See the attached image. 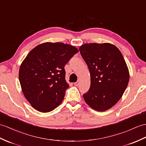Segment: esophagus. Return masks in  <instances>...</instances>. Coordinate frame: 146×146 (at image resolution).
<instances>
[{"label": "esophagus", "instance_id": "esophagus-1", "mask_svg": "<svg viewBox=\"0 0 146 146\" xmlns=\"http://www.w3.org/2000/svg\"><path fill=\"white\" fill-rule=\"evenodd\" d=\"M79 83H80V82H79V80H78V81L74 83V85H76V86H77V85H79Z\"/></svg>", "mask_w": 146, "mask_h": 146}]
</instances>
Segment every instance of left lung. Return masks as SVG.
<instances>
[{
  "label": "left lung",
  "instance_id": "obj_1",
  "mask_svg": "<svg viewBox=\"0 0 146 146\" xmlns=\"http://www.w3.org/2000/svg\"><path fill=\"white\" fill-rule=\"evenodd\" d=\"M79 51L90 74V87L83 95L87 104L98 111L114 106L127 86L129 73L119 49L112 44L85 43Z\"/></svg>",
  "mask_w": 146,
  "mask_h": 146
}]
</instances>
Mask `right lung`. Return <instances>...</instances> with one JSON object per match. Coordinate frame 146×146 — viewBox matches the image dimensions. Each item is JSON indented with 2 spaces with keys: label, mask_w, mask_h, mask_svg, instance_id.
Masks as SVG:
<instances>
[{
  "label": "right lung",
  "mask_w": 146,
  "mask_h": 146,
  "mask_svg": "<svg viewBox=\"0 0 146 146\" xmlns=\"http://www.w3.org/2000/svg\"><path fill=\"white\" fill-rule=\"evenodd\" d=\"M78 52L72 45L46 42L28 53L20 67L19 80L25 97L35 110L47 113L61 104L69 87L64 66Z\"/></svg>",
  "instance_id": "obj_1"
}]
</instances>
